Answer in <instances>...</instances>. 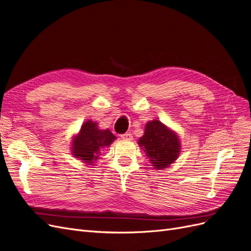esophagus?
I'll list each match as a JSON object with an SVG mask.
<instances>
[{
    "mask_svg": "<svg viewBox=\"0 0 251 251\" xmlns=\"http://www.w3.org/2000/svg\"><path fill=\"white\" fill-rule=\"evenodd\" d=\"M121 138L125 139V140H132L133 139V136L131 133H125L121 135Z\"/></svg>",
    "mask_w": 251,
    "mask_h": 251,
    "instance_id": "1",
    "label": "esophagus"
}]
</instances>
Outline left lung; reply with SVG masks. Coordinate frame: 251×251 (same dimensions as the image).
Segmentation results:
<instances>
[{"label":"left lung","mask_w":251,"mask_h":251,"mask_svg":"<svg viewBox=\"0 0 251 251\" xmlns=\"http://www.w3.org/2000/svg\"><path fill=\"white\" fill-rule=\"evenodd\" d=\"M138 143L156 170L168 168L178 158L181 148L178 135L159 120L147 124Z\"/></svg>","instance_id":"1"}]
</instances>
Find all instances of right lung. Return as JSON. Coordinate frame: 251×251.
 Masks as SVG:
<instances>
[{"label":"right lung","instance_id":"right-lung-1","mask_svg":"<svg viewBox=\"0 0 251 251\" xmlns=\"http://www.w3.org/2000/svg\"><path fill=\"white\" fill-rule=\"evenodd\" d=\"M116 139L110 130H100L97 124L88 120L80 127V132L72 142V154L75 158L85 161L87 164L93 163L100 158L101 150Z\"/></svg>","mask_w":251,"mask_h":251}]
</instances>
